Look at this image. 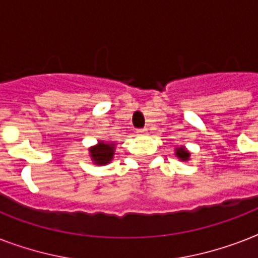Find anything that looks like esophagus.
I'll return each instance as SVG.
<instances>
[{
  "label": "esophagus",
  "instance_id": "obj_1",
  "mask_svg": "<svg viewBox=\"0 0 258 258\" xmlns=\"http://www.w3.org/2000/svg\"><path fill=\"white\" fill-rule=\"evenodd\" d=\"M137 134H147V128H138Z\"/></svg>",
  "mask_w": 258,
  "mask_h": 258
}]
</instances>
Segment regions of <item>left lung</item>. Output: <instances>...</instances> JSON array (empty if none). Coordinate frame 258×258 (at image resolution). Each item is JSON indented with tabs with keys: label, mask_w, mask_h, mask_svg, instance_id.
Returning a JSON list of instances; mask_svg holds the SVG:
<instances>
[{
	"label": "left lung",
	"mask_w": 258,
	"mask_h": 258,
	"mask_svg": "<svg viewBox=\"0 0 258 258\" xmlns=\"http://www.w3.org/2000/svg\"><path fill=\"white\" fill-rule=\"evenodd\" d=\"M176 157L179 158V159H182V161H187L188 157H190V154H188L186 150L180 147V149H176Z\"/></svg>",
	"instance_id": "left-lung-1"
}]
</instances>
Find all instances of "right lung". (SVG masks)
Wrapping results in <instances>:
<instances>
[{"mask_svg": "<svg viewBox=\"0 0 258 258\" xmlns=\"http://www.w3.org/2000/svg\"><path fill=\"white\" fill-rule=\"evenodd\" d=\"M113 145L112 143H99L96 147H92L89 150L91 151V157L96 165H105L112 159L113 155Z\"/></svg>", "mask_w": 258, "mask_h": 258, "instance_id": "obj_1", "label": "right lung"}]
</instances>
